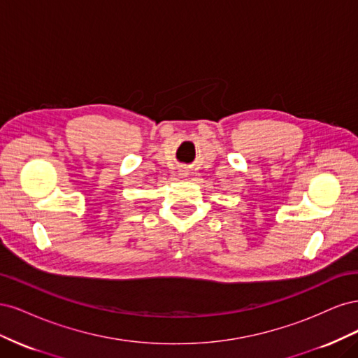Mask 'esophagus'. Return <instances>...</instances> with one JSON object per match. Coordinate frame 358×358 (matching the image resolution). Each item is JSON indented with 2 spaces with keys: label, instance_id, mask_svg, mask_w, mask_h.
<instances>
[{
  "label": "esophagus",
  "instance_id": "obj_1",
  "mask_svg": "<svg viewBox=\"0 0 358 358\" xmlns=\"http://www.w3.org/2000/svg\"><path fill=\"white\" fill-rule=\"evenodd\" d=\"M187 175H188L187 170H182V171H180V176H187Z\"/></svg>",
  "mask_w": 358,
  "mask_h": 358
}]
</instances>
